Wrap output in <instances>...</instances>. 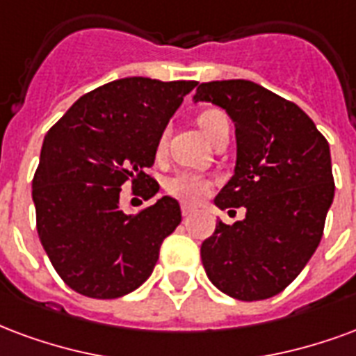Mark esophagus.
<instances>
[{
    "label": "esophagus",
    "mask_w": 356,
    "mask_h": 356,
    "mask_svg": "<svg viewBox=\"0 0 356 356\" xmlns=\"http://www.w3.org/2000/svg\"><path fill=\"white\" fill-rule=\"evenodd\" d=\"M181 213H183V217H188V215L194 213V207L188 204H181Z\"/></svg>",
    "instance_id": "obj_1"
}]
</instances>
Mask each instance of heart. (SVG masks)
I'll return each mask as SVG.
<instances>
[{"label":"heart","mask_w":356,"mask_h":356,"mask_svg":"<svg viewBox=\"0 0 356 356\" xmlns=\"http://www.w3.org/2000/svg\"><path fill=\"white\" fill-rule=\"evenodd\" d=\"M198 124L205 134V138L213 141L215 136L220 131V128L230 124V118L220 109H207L198 117ZM165 141H168V131L164 130L156 141L158 156L164 154ZM209 191H211V179L205 177L202 173H196V171H179L165 181V192L170 196L183 200V202H191V204L204 200L209 194Z\"/></svg>","instance_id":"b5f03b06"}]
</instances>
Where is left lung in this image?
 Here are the masks:
<instances>
[{
  "label": "left lung",
  "mask_w": 356,
  "mask_h": 356,
  "mask_svg": "<svg viewBox=\"0 0 356 356\" xmlns=\"http://www.w3.org/2000/svg\"><path fill=\"white\" fill-rule=\"evenodd\" d=\"M194 99L222 107L236 122V171L215 205L247 209L234 225L218 220L202 243L205 273L232 298H272L323 238L334 198L328 141L298 105L251 81L202 83Z\"/></svg>",
  "instance_id": "1"
}]
</instances>
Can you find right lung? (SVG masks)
I'll return each mask as SVG.
<instances>
[{"mask_svg": "<svg viewBox=\"0 0 356 356\" xmlns=\"http://www.w3.org/2000/svg\"><path fill=\"white\" fill-rule=\"evenodd\" d=\"M196 84L118 79L79 97L47 131L31 183L38 234L58 275L79 294L118 298L154 270L162 241L181 222L179 202L164 196L126 215L120 186H143L145 200L156 194L160 186L145 170Z\"/></svg>", "mask_w": 356, "mask_h": 356, "instance_id": "obj_1", "label": "right lung"}]
</instances>
